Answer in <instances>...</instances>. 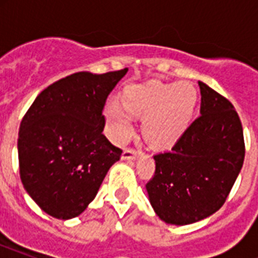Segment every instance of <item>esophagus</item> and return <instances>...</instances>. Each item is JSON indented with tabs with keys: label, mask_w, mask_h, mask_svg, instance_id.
I'll list each match as a JSON object with an SVG mask.
<instances>
[{
	"label": "esophagus",
	"mask_w": 258,
	"mask_h": 258,
	"mask_svg": "<svg viewBox=\"0 0 258 258\" xmlns=\"http://www.w3.org/2000/svg\"><path fill=\"white\" fill-rule=\"evenodd\" d=\"M139 154H141V151H139V150L127 149L123 151V154H121V158H123V159H127V161H130V159H135V158H137Z\"/></svg>",
	"instance_id": "1"
}]
</instances>
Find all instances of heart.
I'll return each instance as SVG.
<instances>
[{
	"label": "heart",
	"instance_id": "1",
	"mask_svg": "<svg viewBox=\"0 0 258 258\" xmlns=\"http://www.w3.org/2000/svg\"><path fill=\"white\" fill-rule=\"evenodd\" d=\"M123 104L109 101L104 115L115 141H125L134 131V117L147 116L143 131L154 147H170L191 120L197 104V89L187 82L153 83L130 87L123 93Z\"/></svg>",
	"mask_w": 258,
	"mask_h": 258
}]
</instances>
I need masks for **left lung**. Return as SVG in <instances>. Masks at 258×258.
Masks as SVG:
<instances>
[{
  "mask_svg": "<svg viewBox=\"0 0 258 258\" xmlns=\"http://www.w3.org/2000/svg\"><path fill=\"white\" fill-rule=\"evenodd\" d=\"M201 115L166 153L154 155L155 172L146 188L157 216L188 225L220 210L245 158L240 116L225 96L205 83Z\"/></svg>",
  "mask_w": 258,
  "mask_h": 258,
  "instance_id": "8db88e82",
  "label": "left lung"
}]
</instances>
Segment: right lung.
<instances>
[{
  "label": "right lung",
  "mask_w": 258,
  "mask_h": 258,
  "mask_svg": "<svg viewBox=\"0 0 258 258\" xmlns=\"http://www.w3.org/2000/svg\"><path fill=\"white\" fill-rule=\"evenodd\" d=\"M127 68L78 72L46 87L21 120L18 163L32 200L58 220L87 209L121 150L103 134L105 100Z\"/></svg>",
  "instance_id": "obj_1"
}]
</instances>
